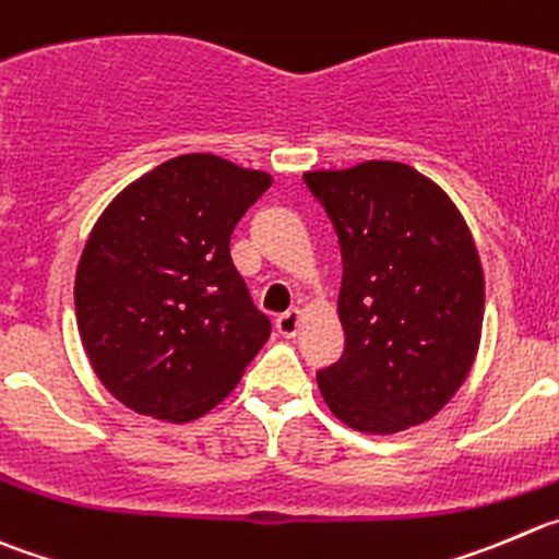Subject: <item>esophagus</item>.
<instances>
[{
  "mask_svg": "<svg viewBox=\"0 0 559 559\" xmlns=\"http://www.w3.org/2000/svg\"><path fill=\"white\" fill-rule=\"evenodd\" d=\"M299 323H301V312L294 307V310L283 312V316H276V332L283 334V337H296V332H299Z\"/></svg>",
  "mask_w": 559,
  "mask_h": 559,
  "instance_id": "esophagus-1",
  "label": "esophagus"
}]
</instances>
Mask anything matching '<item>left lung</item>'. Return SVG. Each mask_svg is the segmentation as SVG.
<instances>
[{"label":"left lung","mask_w":559,"mask_h":559,"mask_svg":"<svg viewBox=\"0 0 559 559\" xmlns=\"http://www.w3.org/2000/svg\"><path fill=\"white\" fill-rule=\"evenodd\" d=\"M343 254L345 350L318 370L334 417L397 433L433 417L475 362L483 269L464 216L433 180L397 162L305 175Z\"/></svg>","instance_id":"obj_1"}]
</instances>
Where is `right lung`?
Instances as JSON below:
<instances>
[{"mask_svg":"<svg viewBox=\"0 0 559 559\" xmlns=\"http://www.w3.org/2000/svg\"><path fill=\"white\" fill-rule=\"evenodd\" d=\"M269 186L260 169L189 153L134 180L95 222L73 301L90 365L117 401L189 423L238 384L271 321L233 265L230 236Z\"/></svg>","mask_w":559,"mask_h":559,"instance_id":"add662e5","label":"right lung"}]
</instances>
